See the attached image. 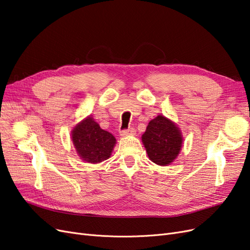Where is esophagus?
<instances>
[{
	"instance_id": "34e87169",
	"label": "esophagus",
	"mask_w": 250,
	"mask_h": 250,
	"mask_svg": "<svg viewBox=\"0 0 250 250\" xmlns=\"http://www.w3.org/2000/svg\"><path fill=\"white\" fill-rule=\"evenodd\" d=\"M135 134V130L133 128H130V129H126V130H122L120 131V135L121 137H129V135H134Z\"/></svg>"
}]
</instances>
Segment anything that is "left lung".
Instances as JSON below:
<instances>
[{
    "label": "left lung",
    "mask_w": 250,
    "mask_h": 250,
    "mask_svg": "<svg viewBox=\"0 0 250 250\" xmlns=\"http://www.w3.org/2000/svg\"><path fill=\"white\" fill-rule=\"evenodd\" d=\"M142 142L151 162L158 166H168L178 156L184 138L173 121L158 115L149 122L142 135Z\"/></svg>",
    "instance_id": "8db88e82"
}]
</instances>
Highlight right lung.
<instances>
[{
	"label": "right lung",
	"mask_w": 250,
	"mask_h": 250,
	"mask_svg": "<svg viewBox=\"0 0 250 250\" xmlns=\"http://www.w3.org/2000/svg\"><path fill=\"white\" fill-rule=\"evenodd\" d=\"M73 145L80 160L88 164H99L110 157L117 140L103 130L92 116L76 124L71 132Z\"/></svg>",
	"instance_id": "right-lung-1"
}]
</instances>
